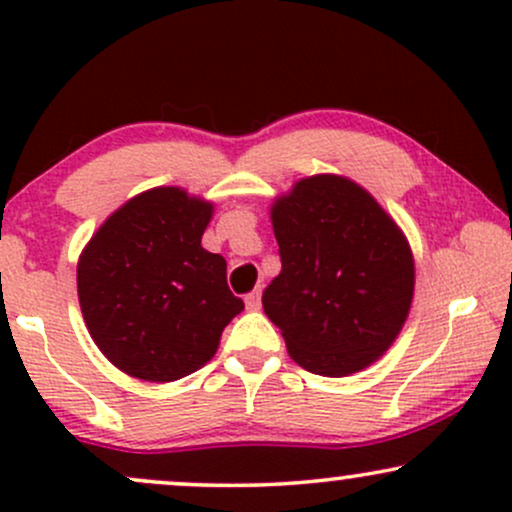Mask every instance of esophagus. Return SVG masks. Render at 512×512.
Wrapping results in <instances>:
<instances>
[{"label": "esophagus", "mask_w": 512, "mask_h": 512, "mask_svg": "<svg viewBox=\"0 0 512 512\" xmlns=\"http://www.w3.org/2000/svg\"><path fill=\"white\" fill-rule=\"evenodd\" d=\"M245 305H248L250 310L260 308V289L252 291V293H248V296H245Z\"/></svg>", "instance_id": "obj_1"}]
</instances>
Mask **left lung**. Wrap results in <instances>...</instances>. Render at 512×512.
Wrapping results in <instances>:
<instances>
[{"instance_id": "8db88e82", "label": "left lung", "mask_w": 512, "mask_h": 512, "mask_svg": "<svg viewBox=\"0 0 512 512\" xmlns=\"http://www.w3.org/2000/svg\"><path fill=\"white\" fill-rule=\"evenodd\" d=\"M281 274L264 313L298 366L351 375L383 356L407 320L414 260L407 238L356 182L313 175L276 199Z\"/></svg>"}]
</instances>
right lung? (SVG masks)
Segmentation results:
<instances>
[{"label": "right lung", "instance_id": "obj_1", "mask_svg": "<svg viewBox=\"0 0 512 512\" xmlns=\"http://www.w3.org/2000/svg\"><path fill=\"white\" fill-rule=\"evenodd\" d=\"M211 204L180 187L129 199L81 252L79 303L93 342L127 375L170 383L202 368L245 308L226 260L202 248Z\"/></svg>", "mask_w": 512, "mask_h": 512}]
</instances>
